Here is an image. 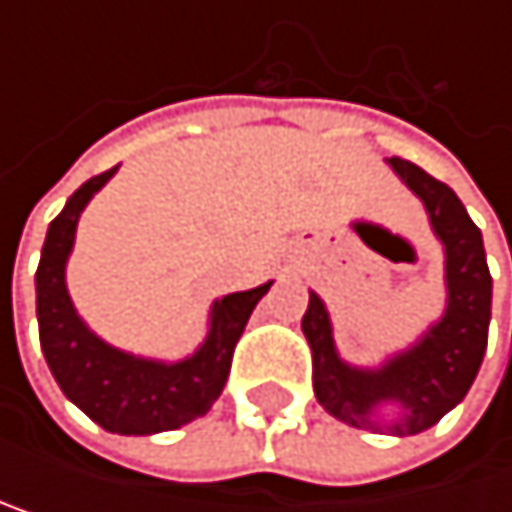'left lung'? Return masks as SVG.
Returning a JSON list of instances; mask_svg holds the SVG:
<instances>
[{
	"mask_svg": "<svg viewBox=\"0 0 512 512\" xmlns=\"http://www.w3.org/2000/svg\"><path fill=\"white\" fill-rule=\"evenodd\" d=\"M388 167L424 204L430 232L443 244V314L409 348L375 366H357L339 354L332 317L314 290H308L302 332L311 345L314 397L332 418L372 433L412 437L452 412L473 385L489 345L492 274L482 232L461 198L412 161L388 158Z\"/></svg>",
	"mask_w": 512,
	"mask_h": 512,
	"instance_id": "left-lung-1",
	"label": "left lung"
}]
</instances>
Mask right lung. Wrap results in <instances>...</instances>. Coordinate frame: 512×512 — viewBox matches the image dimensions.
<instances>
[{
  "label": "right lung",
  "mask_w": 512,
  "mask_h": 512,
  "mask_svg": "<svg viewBox=\"0 0 512 512\" xmlns=\"http://www.w3.org/2000/svg\"><path fill=\"white\" fill-rule=\"evenodd\" d=\"M115 170L118 167L75 189L48 225L36 271L39 342L48 369L69 403L109 433L152 437L210 412L225 388L241 332L274 280L216 299L210 305L204 342L183 360L140 357L100 339L72 305L66 290V262L72 256L79 216L112 180Z\"/></svg>",
  "instance_id": "add662e5"
}]
</instances>
